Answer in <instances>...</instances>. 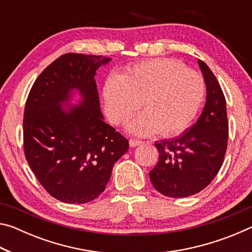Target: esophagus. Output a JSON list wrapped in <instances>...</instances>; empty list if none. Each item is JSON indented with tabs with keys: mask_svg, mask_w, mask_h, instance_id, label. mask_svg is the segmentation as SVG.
<instances>
[{
	"mask_svg": "<svg viewBox=\"0 0 252 252\" xmlns=\"http://www.w3.org/2000/svg\"><path fill=\"white\" fill-rule=\"evenodd\" d=\"M143 142L142 141H140V140H130L129 141V146L131 147V148H134V147H138V146H140V144H142Z\"/></svg>",
	"mask_w": 252,
	"mask_h": 252,
	"instance_id": "1",
	"label": "esophagus"
}]
</instances>
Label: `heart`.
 I'll return each instance as SVG.
<instances>
[{"label":"heart","instance_id":"heart-1","mask_svg":"<svg viewBox=\"0 0 252 252\" xmlns=\"http://www.w3.org/2000/svg\"><path fill=\"white\" fill-rule=\"evenodd\" d=\"M105 113L121 125L142 101L143 112L126 126L127 133L147 136L160 131L172 136L190 126L204 96V82L197 72L168 59L142 61L122 75L108 76L102 89Z\"/></svg>","mask_w":252,"mask_h":252}]
</instances>
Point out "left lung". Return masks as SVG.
<instances>
[{
	"mask_svg": "<svg viewBox=\"0 0 252 252\" xmlns=\"http://www.w3.org/2000/svg\"><path fill=\"white\" fill-rule=\"evenodd\" d=\"M206 104L189 129L156 142L159 162L149 176L155 189L171 198H186L204 189L222 165L228 141L227 106L218 80L201 60Z\"/></svg>",
	"mask_w": 252,
	"mask_h": 252,
	"instance_id": "8db88e82",
	"label": "left lung"
}]
</instances>
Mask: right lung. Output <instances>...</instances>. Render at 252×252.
<instances>
[{
    "instance_id": "right-lung-1",
    "label": "right lung",
    "mask_w": 252,
    "mask_h": 252,
    "mask_svg": "<svg viewBox=\"0 0 252 252\" xmlns=\"http://www.w3.org/2000/svg\"><path fill=\"white\" fill-rule=\"evenodd\" d=\"M110 61L64 54L30 91L23 120L25 158L44 189L62 202L87 203L99 197L113 164L129 149L100 109L94 76ZM72 100L77 104L71 106Z\"/></svg>"
}]
</instances>
